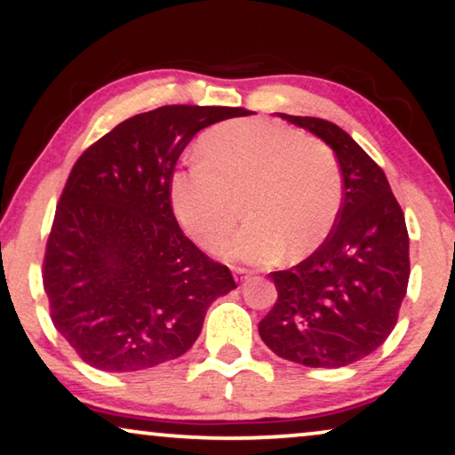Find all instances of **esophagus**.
Listing matches in <instances>:
<instances>
[{"instance_id":"34e87169","label":"esophagus","mask_w":455,"mask_h":455,"mask_svg":"<svg viewBox=\"0 0 455 455\" xmlns=\"http://www.w3.org/2000/svg\"><path fill=\"white\" fill-rule=\"evenodd\" d=\"M233 271H235V280L236 282H245L247 277L251 275V269H247V267H235Z\"/></svg>"}]
</instances>
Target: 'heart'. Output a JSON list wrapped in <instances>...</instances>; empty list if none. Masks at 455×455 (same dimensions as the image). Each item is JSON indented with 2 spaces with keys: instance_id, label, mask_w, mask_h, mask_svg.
Here are the masks:
<instances>
[{
  "instance_id": "heart-1",
  "label": "heart",
  "mask_w": 455,
  "mask_h": 455,
  "mask_svg": "<svg viewBox=\"0 0 455 455\" xmlns=\"http://www.w3.org/2000/svg\"><path fill=\"white\" fill-rule=\"evenodd\" d=\"M202 159L172 178L178 220L200 247L214 251L239 220L249 225L222 253L267 263L283 251L313 253L331 235L343 204V175L329 147L298 128L269 120L214 126L200 142Z\"/></svg>"
}]
</instances>
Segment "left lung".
Wrapping results in <instances>:
<instances>
[{
	"instance_id": "8db88e82",
	"label": "left lung",
	"mask_w": 455,
	"mask_h": 455,
	"mask_svg": "<svg viewBox=\"0 0 455 455\" xmlns=\"http://www.w3.org/2000/svg\"><path fill=\"white\" fill-rule=\"evenodd\" d=\"M280 116L333 148L343 204L313 255L269 274L277 300L259 335L288 362L343 368L378 349L398 321L411 274L404 214L382 167L343 128L313 116Z\"/></svg>"
}]
</instances>
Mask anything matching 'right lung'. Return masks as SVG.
I'll list each match as a JSON object with an SVG mask.
<instances>
[{
  "label": "right lung",
  "instance_id": "obj_1",
  "mask_svg": "<svg viewBox=\"0 0 455 455\" xmlns=\"http://www.w3.org/2000/svg\"><path fill=\"white\" fill-rule=\"evenodd\" d=\"M243 108L161 106L87 147L54 212L43 261L52 324L104 371L184 355L210 304L236 288L175 220L172 178L196 132Z\"/></svg>",
  "mask_w": 455,
  "mask_h": 455
}]
</instances>
